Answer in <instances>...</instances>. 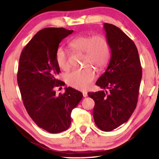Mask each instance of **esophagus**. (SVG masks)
Listing matches in <instances>:
<instances>
[{
    "instance_id": "esophagus-1",
    "label": "esophagus",
    "mask_w": 159,
    "mask_h": 159,
    "mask_svg": "<svg viewBox=\"0 0 159 159\" xmlns=\"http://www.w3.org/2000/svg\"><path fill=\"white\" fill-rule=\"evenodd\" d=\"M83 97H84V98H86V97L88 96V93H86V92H83Z\"/></svg>"
}]
</instances>
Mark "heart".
<instances>
[{"label":"heart","instance_id":"1","mask_svg":"<svg viewBox=\"0 0 159 159\" xmlns=\"http://www.w3.org/2000/svg\"><path fill=\"white\" fill-rule=\"evenodd\" d=\"M69 46L76 52L84 53L83 63L85 66L73 70L66 76V83L71 87L85 90L95 79V70L90 65L102 69L109 64L111 50L109 42L102 35H80L69 43ZM55 60L58 66L64 71L69 68L67 53L63 48H57Z\"/></svg>","mask_w":159,"mask_h":159}]
</instances>
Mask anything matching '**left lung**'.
Masks as SVG:
<instances>
[{
  "instance_id": "1",
  "label": "left lung",
  "mask_w": 159,
  "mask_h": 159,
  "mask_svg": "<svg viewBox=\"0 0 159 159\" xmlns=\"http://www.w3.org/2000/svg\"><path fill=\"white\" fill-rule=\"evenodd\" d=\"M111 60L106 71L97 80L103 90L88 93L95 101L93 118L103 131H111L127 122L136 108L142 79V66L134 42L120 29L104 23Z\"/></svg>"
}]
</instances>
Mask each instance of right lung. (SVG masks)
Masks as SVG:
<instances>
[{"mask_svg": "<svg viewBox=\"0 0 159 159\" xmlns=\"http://www.w3.org/2000/svg\"><path fill=\"white\" fill-rule=\"evenodd\" d=\"M64 28H45L35 35L21 53L17 83L29 115L39 128L50 133L67 130L71 111L83 94L71 87L56 95L55 88L64 85L57 79L60 69L55 54L61 40L73 33Z\"/></svg>", "mask_w": 159, "mask_h": 159, "instance_id": "add662e5", "label": "right lung"}]
</instances>
